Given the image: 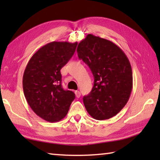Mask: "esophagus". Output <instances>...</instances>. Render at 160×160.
<instances>
[{"instance_id":"esophagus-1","label":"esophagus","mask_w":160,"mask_h":160,"mask_svg":"<svg viewBox=\"0 0 160 160\" xmlns=\"http://www.w3.org/2000/svg\"><path fill=\"white\" fill-rule=\"evenodd\" d=\"M75 94H76V96L77 98H80L81 96L80 91H75Z\"/></svg>"}]
</instances>
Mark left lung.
<instances>
[{"mask_svg":"<svg viewBox=\"0 0 160 160\" xmlns=\"http://www.w3.org/2000/svg\"><path fill=\"white\" fill-rule=\"evenodd\" d=\"M77 52L94 77L92 90L83 98L87 112L98 120L115 116L127 103L132 88L127 56L113 42L92 34L78 44Z\"/></svg>","mask_w":160,"mask_h":160,"instance_id":"left-lung-1","label":"left lung"}]
</instances>
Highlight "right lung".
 I'll use <instances>...</instances> for the list:
<instances>
[{"label":"right lung","instance_id":"1","mask_svg":"<svg viewBox=\"0 0 160 160\" xmlns=\"http://www.w3.org/2000/svg\"><path fill=\"white\" fill-rule=\"evenodd\" d=\"M78 42L53 41L42 46L27 64L22 78L29 107L43 120L56 122L66 116L75 93L61 85L60 69L73 56Z\"/></svg>","mask_w":160,"mask_h":160}]
</instances>
